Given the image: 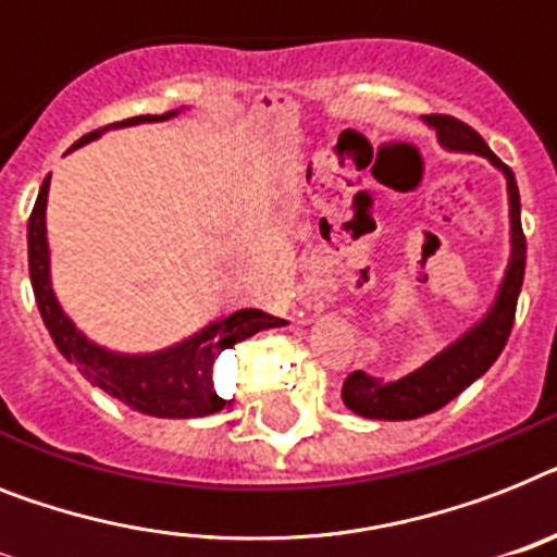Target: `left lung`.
<instances>
[{"instance_id": "obj_1", "label": "left lung", "mask_w": 557, "mask_h": 557, "mask_svg": "<svg viewBox=\"0 0 557 557\" xmlns=\"http://www.w3.org/2000/svg\"><path fill=\"white\" fill-rule=\"evenodd\" d=\"M426 122L437 131L441 146L481 153L506 174L509 220H512V260H509L504 286H500L498 300H495L490 314L474 325L472 332L463 334L458 343H451L449 349L441 351L435 360H429L423 369L406 374L400 381H383V377H374V374L360 369L343 381V404L360 418L414 420L443 409L463 388L472 386L481 374L490 372V366L500 357L515 325L518 294H521L523 271H527V237H523L521 228V194H518L512 169L504 165L492 153V148L483 143L481 134L467 122H460L458 116L429 114Z\"/></svg>"}]
</instances>
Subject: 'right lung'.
I'll return each mask as SVG.
<instances>
[{
  "label": "right lung",
  "mask_w": 557,
  "mask_h": 557,
  "mask_svg": "<svg viewBox=\"0 0 557 557\" xmlns=\"http://www.w3.org/2000/svg\"><path fill=\"white\" fill-rule=\"evenodd\" d=\"M171 114H146L111 122V125H102V128L85 134L79 143H74V148L97 139L102 131L114 128V125L169 120ZM48 183H51V176H45L28 220V269L36 306H39L45 329L51 332L59 355L71 360L83 372V377H88L106 395L116 397V400H122L131 409L143 411V414H153V418H202V414H214V411L223 409L225 400L216 395L214 377H211L220 351L232 349L234 343L246 341V337L263 332V329H271V325H283V320L271 318V314L260 309H239L228 314V318L216 320L208 329H202L191 341L180 343L174 349L157 351V355L128 357L99 349V346L88 343L83 334L76 332L74 323L62 314L57 297L51 292L48 239H45Z\"/></svg>",
  "instance_id": "obj_1"
}]
</instances>
